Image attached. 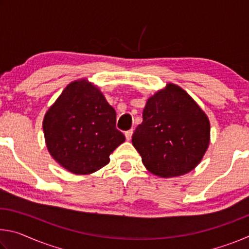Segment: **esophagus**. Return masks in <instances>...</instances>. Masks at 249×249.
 <instances>
[{
  "label": "esophagus",
  "mask_w": 249,
  "mask_h": 249,
  "mask_svg": "<svg viewBox=\"0 0 249 249\" xmlns=\"http://www.w3.org/2000/svg\"><path fill=\"white\" fill-rule=\"evenodd\" d=\"M132 136H133V129H129L127 132H125V137L127 141L132 140Z\"/></svg>",
  "instance_id": "esophagus-1"
}]
</instances>
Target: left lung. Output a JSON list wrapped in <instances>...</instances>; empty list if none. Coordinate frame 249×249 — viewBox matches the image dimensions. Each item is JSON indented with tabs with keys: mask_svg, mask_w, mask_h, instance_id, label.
<instances>
[{
	"mask_svg": "<svg viewBox=\"0 0 249 249\" xmlns=\"http://www.w3.org/2000/svg\"><path fill=\"white\" fill-rule=\"evenodd\" d=\"M132 142L151 174L182 176L199 165L208 149L210 121L187 92L168 83L147 100Z\"/></svg>",
	"mask_w": 249,
	"mask_h": 249,
	"instance_id": "1",
	"label": "left lung"
}]
</instances>
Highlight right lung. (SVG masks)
Masks as SVG:
<instances>
[{"label":"right lung","instance_id":"right-lung-1","mask_svg":"<svg viewBox=\"0 0 249 249\" xmlns=\"http://www.w3.org/2000/svg\"><path fill=\"white\" fill-rule=\"evenodd\" d=\"M43 128L52 157L70 172L90 175L107 165L125 136L116 112L86 79L69 83L45 114Z\"/></svg>","mask_w":249,"mask_h":249}]
</instances>
